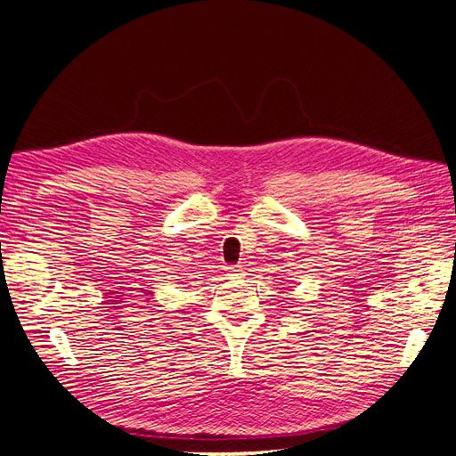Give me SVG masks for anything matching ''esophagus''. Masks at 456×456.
<instances>
[{
	"mask_svg": "<svg viewBox=\"0 0 456 456\" xmlns=\"http://www.w3.org/2000/svg\"><path fill=\"white\" fill-rule=\"evenodd\" d=\"M228 272H230L232 278H241V275H243V266H232V268H228Z\"/></svg>",
	"mask_w": 456,
	"mask_h": 456,
	"instance_id": "34e87169",
	"label": "esophagus"
}]
</instances>
